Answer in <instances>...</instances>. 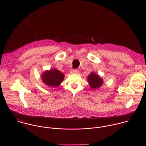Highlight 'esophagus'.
Wrapping results in <instances>:
<instances>
[{"label":"esophagus","mask_w":146,"mask_h":146,"mask_svg":"<svg viewBox=\"0 0 146 146\" xmlns=\"http://www.w3.org/2000/svg\"><path fill=\"white\" fill-rule=\"evenodd\" d=\"M79 72V70L78 69H72L70 72L71 73H73V74H78Z\"/></svg>","instance_id":"obj_1"}]
</instances>
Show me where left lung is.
Masks as SVG:
<instances>
[{
    "mask_svg": "<svg viewBox=\"0 0 146 146\" xmlns=\"http://www.w3.org/2000/svg\"><path fill=\"white\" fill-rule=\"evenodd\" d=\"M89 86L92 90H96L100 87L103 84V80L99 74L95 72H91L87 77Z\"/></svg>",
    "mask_w": 146,
    "mask_h": 146,
    "instance_id": "8db88e82",
    "label": "left lung"
}]
</instances>
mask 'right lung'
<instances>
[{
    "label": "right lung",
    "instance_id": "right-lung-1",
    "mask_svg": "<svg viewBox=\"0 0 146 146\" xmlns=\"http://www.w3.org/2000/svg\"><path fill=\"white\" fill-rule=\"evenodd\" d=\"M65 75L55 68L47 70L41 74V80L49 87L55 88L63 82Z\"/></svg>",
    "mask_w": 146,
    "mask_h": 146
}]
</instances>
